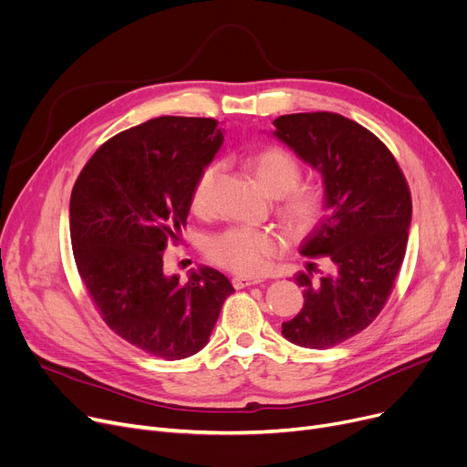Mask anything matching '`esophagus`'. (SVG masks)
Instances as JSON below:
<instances>
[{
    "instance_id": "34e87169",
    "label": "esophagus",
    "mask_w": 467,
    "mask_h": 467,
    "mask_svg": "<svg viewBox=\"0 0 467 467\" xmlns=\"http://www.w3.org/2000/svg\"><path fill=\"white\" fill-rule=\"evenodd\" d=\"M255 284H261V280H259V278H246V276H234V278H233L234 289H242V287L255 285Z\"/></svg>"
}]
</instances>
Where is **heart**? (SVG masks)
I'll use <instances>...</instances> for the list:
<instances>
[{
    "mask_svg": "<svg viewBox=\"0 0 467 467\" xmlns=\"http://www.w3.org/2000/svg\"><path fill=\"white\" fill-rule=\"evenodd\" d=\"M246 166L263 191L278 196V213L291 231H310L322 219L326 192L317 185L299 183L303 166L296 155L284 147L271 145L250 155ZM217 171V162L206 164L194 180L191 191V208L194 213H208ZM280 250L282 238L275 231L254 227L225 229L213 234L206 244V254L212 263L240 276L261 275Z\"/></svg>",
    "mask_w": 467,
    "mask_h": 467,
    "instance_id": "1",
    "label": "heart"
}]
</instances>
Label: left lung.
I'll return each mask as SVG.
<instances>
[{
	"label": "left lung",
	"instance_id": "left-lung-1",
	"mask_svg": "<svg viewBox=\"0 0 467 467\" xmlns=\"http://www.w3.org/2000/svg\"><path fill=\"white\" fill-rule=\"evenodd\" d=\"M275 136L324 178L326 212L301 254L322 257L331 273L296 275L305 305L282 335L326 350L369 326L384 308L401 268L410 227V191L388 147L338 113H291L275 119Z\"/></svg>",
	"mask_w": 467,
	"mask_h": 467
}]
</instances>
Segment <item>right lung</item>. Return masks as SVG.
Returning a JSON list of instances; mask_svg holds the SVG:
<instances>
[{
	"instance_id": "add662e5",
	"label": "right lung",
	"mask_w": 467,
	"mask_h": 467,
	"mask_svg": "<svg viewBox=\"0 0 467 467\" xmlns=\"http://www.w3.org/2000/svg\"><path fill=\"white\" fill-rule=\"evenodd\" d=\"M221 143L215 119L157 117L98 147L71 191L73 257L94 306L120 338L170 361L206 347L234 291L210 266L187 284L162 273V252L187 223L194 180Z\"/></svg>"
}]
</instances>
